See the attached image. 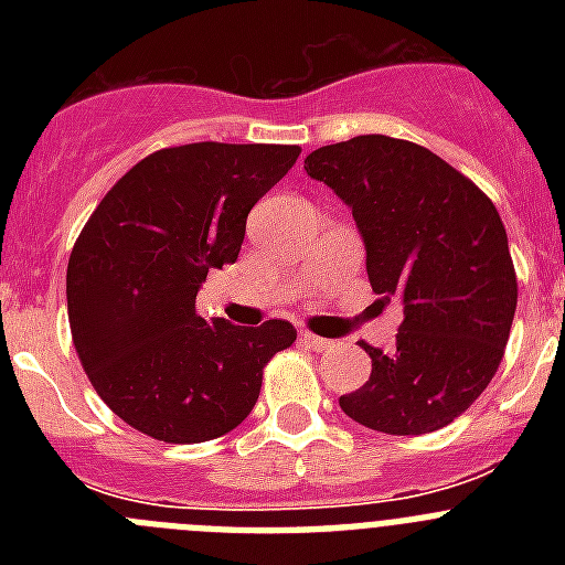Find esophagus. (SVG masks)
Here are the masks:
<instances>
[{
	"label": "esophagus",
	"mask_w": 565,
	"mask_h": 565,
	"mask_svg": "<svg viewBox=\"0 0 565 565\" xmlns=\"http://www.w3.org/2000/svg\"><path fill=\"white\" fill-rule=\"evenodd\" d=\"M299 342L311 348V351H328L331 348V339H322L317 333H308V331H299Z\"/></svg>",
	"instance_id": "34e87169"
}]
</instances>
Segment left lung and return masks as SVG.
Here are the masks:
<instances>
[{"mask_svg": "<svg viewBox=\"0 0 565 565\" xmlns=\"http://www.w3.org/2000/svg\"><path fill=\"white\" fill-rule=\"evenodd\" d=\"M306 172L351 209L373 291L404 311L396 351L362 342L371 379L339 407L387 436L441 430L492 382L515 317L501 214L430 149L387 135L313 149Z\"/></svg>", "mask_w": 565, "mask_h": 565, "instance_id": "8db88e82", "label": "left lung"}]
</instances>
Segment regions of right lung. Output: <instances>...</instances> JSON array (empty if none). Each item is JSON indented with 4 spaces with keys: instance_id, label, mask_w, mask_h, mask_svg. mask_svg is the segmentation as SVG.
<instances>
[{
    "instance_id": "obj_1",
    "label": "right lung",
    "mask_w": 565,
    "mask_h": 565,
    "mask_svg": "<svg viewBox=\"0 0 565 565\" xmlns=\"http://www.w3.org/2000/svg\"><path fill=\"white\" fill-rule=\"evenodd\" d=\"M299 158L282 143H186L135 163L78 234L67 317L109 411L167 444L226 436L254 411L263 367L297 339L291 322H206L194 299L234 263L254 203Z\"/></svg>"
}]
</instances>
